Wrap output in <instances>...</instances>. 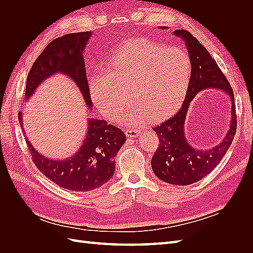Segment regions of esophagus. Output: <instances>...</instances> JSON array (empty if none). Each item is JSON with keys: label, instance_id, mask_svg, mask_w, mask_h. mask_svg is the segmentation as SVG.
<instances>
[{"label": "esophagus", "instance_id": "esophagus-1", "mask_svg": "<svg viewBox=\"0 0 253 253\" xmlns=\"http://www.w3.org/2000/svg\"><path fill=\"white\" fill-rule=\"evenodd\" d=\"M126 135L127 137H132V138H135V137L139 135V131H137V129L127 128V129H126Z\"/></svg>", "mask_w": 253, "mask_h": 253}]
</instances>
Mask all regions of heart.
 Segmentation results:
<instances>
[{
  "label": "heart",
  "mask_w": 253,
  "mask_h": 253,
  "mask_svg": "<svg viewBox=\"0 0 253 253\" xmlns=\"http://www.w3.org/2000/svg\"><path fill=\"white\" fill-rule=\"evenodd\" d=\"M106 72H95L88 81L89 94L105 118L118 121L127 98L133 104L125 114L129 125L138 126L172 110L185 95L191 61L182 49L144 39L125 43L114 52Z\"/></svg>",
  "instance_id": "b5f03b06"
}]
</instances>
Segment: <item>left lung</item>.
I'll return each instance as SVG.
<instances>
[{"label": "left lung", "mask_w": 253, "mask_h": 253, "mask_svg": "<svg viewBox=\"0 0 253 253\" xmlns=\"http://www.w3.org/2000/svg\"><path fill=\"white\" fill-rule=\"evenodd\" d=\"M167 29V26H160ZM174 36L185 42L191 61V76L180 109L173 116L153 127L159 138V147L151 160L152 170L159 179L172 185L187 186L208 175L230 148L236 132V115L233 90L209 51L185 29H177ZM223 91L232 102L231 124L222 141L209 148H195L184 133L185 116L194 97L205 89Z\"/></svg>", "instance_id": "obj_1"}]
</instances>
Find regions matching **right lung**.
I'll return each mask as SVG.
<instances>
[{
  "label": "right lung",
  "instance_id": "add662e5",
  "mask_svg": "<svg viewBox=\"0 0 253 253\" xmlns=\"http://www.w3.org/2000/svg\"><path fill=\"white\" fill-rule=\"evenodd\" d=\"M91 32L64 35L51 41L37 58L28 73L24 100L28 101L36 89L53 75L67 76L91 112V102L83 52ZM87 131L79 150L70 157L55 159L42 155L25 136L27 147L35 165L47 178L61 188L85 192L108 182L116 168V155L126 138L120 128L108 125L102 119L87 118ZM23 133V114L19 113Z\"/></svg>",
  "mask_w": 253,
  "mask_h": 253
}]
</instances>
